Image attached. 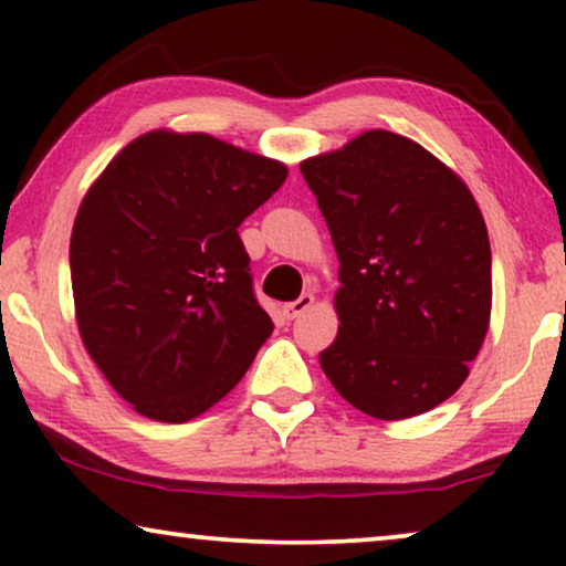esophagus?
Listing matches in <instances>:
<instances>
[{
  "instance_id": "obj_1",
  "label": "esophagus",
  "mask_w": 566,
  "mask_h": 566,
  "mask_svg": "<svg viewBox=\"0 0 566 566\" xmlns=\"http://www.w3.org/2000/svg\"><path fill=\"white\" fill-rule=\"evenodd\" d=\"M312 306H314V296L312 293H304V296H298L296 301H291V304H285L283 314H285V319H296V316L308 312Z\"/></svg>"
}]
</instances>
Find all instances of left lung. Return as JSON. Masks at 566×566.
<instances>
[{"label":"left lung","instance_id":"1","mask_svg":"<svg viewBox=\"0 0 566 566\" xmlns=\"http://www.w3.org/2000/svg\"><path fill=\"white\" fill-rule=\"evenodd\" d=\"M339 260L335 343L319 366L376 420L430 412L467 381L492 314V252L467 182L376 128L301 161Z\"/></svg>","mask_w":566,"mask_h":566}]
</instances>
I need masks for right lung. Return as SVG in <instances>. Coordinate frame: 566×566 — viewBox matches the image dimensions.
Listing matches in <instances>:
<instances>
[{
  "label": "right lung",
  "instance_id": "obj_1",
  "mask_svg": "<svg viewBox=\"0 0 566 566\" xmlns=\"http://www.w3.org/2000/svg\"><path fill=\"white\" fill-rule=\"evenodd\" d=\"M285 177L283 161L157 128L92 182L69 244L76 327L138 415H203L273 335L237 229Z\"/></svg>",
  "mask_w": 566,
  "mask_h": 566
}]
</instances>
